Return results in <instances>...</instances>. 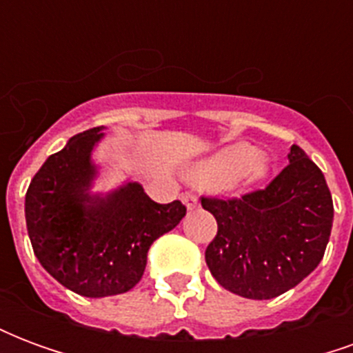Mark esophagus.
Returning a JSON list of instances; mask_svg holds the SVG:
<instances>
[{"label": "esophagus", "mask_w": 353, "mask_h": 353, "mask_svg": "<svg viewBox=\"0 0 353 353\" xmlns=\"http://www.w3.org/2000/svg\"><path fill=\"white\" fill-rule=\"evenodd\" d=\"M181 202L187 206V210H196V208H199V199H196L194 194H191V192L181 194Z\"/></svg>", "instance_id": "esophagus-1"}]
</instances>
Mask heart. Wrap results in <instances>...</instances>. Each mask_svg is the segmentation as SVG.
Listing matches in <instances>:
<instances>
[{
	"instance_id": "1",
	"label": "heart",
	"mask_w": 353,
	"mask_h": 353,
	"mask_svg": "<svg viewBox=\"0 0 353 353\" xmlns=\"http://www.w3.org/2000/svg\"><path fill=\"white\" fill-rule=\"evenodd\" d=\"M272 174V162L257 145L236 141L223 147L208 159L194 162L187 177L208 189L227 187L232 191H253L266 183Z\"/></svg>"
}]
</instances>
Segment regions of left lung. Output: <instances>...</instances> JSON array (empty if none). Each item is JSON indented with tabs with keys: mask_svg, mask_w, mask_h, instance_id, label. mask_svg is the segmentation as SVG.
I'll return each instance as SVG.
<instances>
[{
	"mask_svg": "<svg viewBox=\"0 0 353 353\" xmlns=\"http://www.w3.org/2000/svg\"><path fill=\"white\" fill-rule=\"evenodd\" d=\"M266 187L242 199H202L217 236L206 250L215 280L234 295L266 301L299 285L323 259L333 227L325 176L299 145Z\"/></svg>",
	"mask_w": 353,
	"mask_h": 353,
	"instance_id": "8db88e82",
	"label": "left lung"
}]
</instances>
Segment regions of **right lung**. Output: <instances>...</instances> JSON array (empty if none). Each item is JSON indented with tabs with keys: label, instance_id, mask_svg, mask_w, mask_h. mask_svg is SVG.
I'll return each mask as SVG.
<instances>
[{
	"label": "right lung",
	"instance_id": "add662e5",
	"mask_svg": "<svg viewBox=\"0 0 353 353\" xmlns=\"http://www.w3.org/2000/svg\"><path fill=\"white\" fill-rule=\"evenodd\" d=\"M103 130L81 132L50 154L24 202L35 257L64 288L90 299L130 291L143 276L151 244L187 214L179 200L157 204L130 179L94 191L100 166L92 153Z\"/></svg>",
	"mask_w": 353,
	"mask_h": 353
}]
</instances>
